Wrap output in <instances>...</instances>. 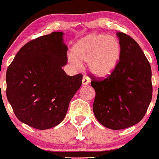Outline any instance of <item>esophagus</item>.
I'll use <instances>...</instances> for the list:
<instances>
[{
    "instance_id": "34e87169",
    "label": "esophagus",
    "mask_w": 159,
    "mask_h": 159,
    "mask_svg": "<svg viewBox=\"0 0 159 159\" xmlns=\"http://www.w3.org/2000/svg\"><path fill=\"white\" fill-rule=\"evenodd\" d=\"M89 83V78L87 75L83 76V79H82V84L83 85H87Z\"/></svg>"
}]
</instances>
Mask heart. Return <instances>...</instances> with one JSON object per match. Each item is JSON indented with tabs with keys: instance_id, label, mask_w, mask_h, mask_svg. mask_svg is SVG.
I'll return each mask as SVG.
<instances>
[{
	"instance_id": "b5f03b06",
	"label": "heart",
	"mask_w": 159,
	"mask_h": 159,
	"mask_svg": "<svg viewBox=\"0 0 159 159\" xmlns=\"http://www.w3.org/2000/svg\"><path fill=\"white\" fill-rule=\"evenodd\" d=\"M121 55V45L113 36L91 34L80 41L73 49L72 64L79 66L88 63L90 72L98 77H106L112 73Z\"/></svg>"
}]
</instances>
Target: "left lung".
I'll use <instances>...</instances> for the list:
<instances>
[{"instance_id": "1", "label": "left lung", "mask_w": 159, "mask_h": 159, "mask_svg": "<svg viewBox=\"0 0 159 159\" xmlns=\"http://www.w3.org/2000/svg\"><path fill=\"white\" fill-rule=\"evenodd\" d=\"M121 55L107 78L91 75L95 91L93 112L104 127L122 129L144 118L152 99V71L142 49L130 36L118 32Z\"/></svg>"}]
</instances>
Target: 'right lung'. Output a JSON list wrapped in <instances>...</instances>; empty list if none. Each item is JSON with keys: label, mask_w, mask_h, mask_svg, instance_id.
<instances>
[{"label": "right lung", "mask_w": 159, "mask_h": 159, "mask_svg": "<svg viewBox=\"0 0 159 159\" xmlns=\"http://www.w3.org/2000/svg\"><path fill=\"white\" fill-rule=\"evenodd\" d=\"M61 32L32 40L7 68V97L19 121L47 129L64 120L70 101L81 87L82 74L66 75L67 47Z\"/></svg>", "instance_id": "add662e5"}]
</instances>
